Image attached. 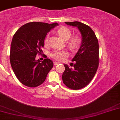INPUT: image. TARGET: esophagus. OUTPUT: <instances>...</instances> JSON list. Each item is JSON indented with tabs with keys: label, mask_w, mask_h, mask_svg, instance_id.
Listing matches in <instances>:
<instances>
[{
	"label": "esophagus",
	"mask_w": 120,
	"mask_h": 120,
	"mask_svg": "<svg viewBox=\"0 0 120 120\" xmlns=\"http://www.w3.org/2000/svg\"><path fill=\"white\" fill-rule=\"evenodd\" d=\"M53 64H54V65H57L59 64V63H58V62H54V63H53Z\"/></svg>",
	"instance_id": "esophagus-1"
}]
</instances>
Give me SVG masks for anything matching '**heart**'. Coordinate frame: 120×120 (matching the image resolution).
Masks as SVG:
<instances>
[{
  "label": "heart",
  "mask_w": 120,
  "mask_h": 120,
  "mask_svg": "<svg viewBox=\"0 0 120 120\" xmlns=\"http://www.w3.org/2000/svg\"><path fill=\"white\" fill-rule=\"evenodd\" d=\"M58 34L62 37L65 41H67V45L71 50H75L80 46L82 43V39L79 36H72V31L70 28L63 26L61 27L57 31ZM45 43H48V36L45 39ZM52 57L59 61H63L68 56V53L65 50H55L52 53Z\"/></svg>",
  "instance_id": "b5f03b06"
}]
</instances>
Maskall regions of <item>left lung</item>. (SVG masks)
<instances>
[{
    "instance_id": "1",
    "label": "left lung",
    "mask_w": 120,
    "mask_h": 120,
    "mask_svg": "<svg viewBox=\"0 0 120 120\" xmlns=\"http://www.w3.org/2000/svg\"><path fill=\"white\" fill-rule=\"evenodd\" d=\"M65 24L77 27L82 34V41L80 49L72 59L74 68L64 64L62 81L71 89H81L91 82L98 68V40L89 26L78 21L65 22Z\"/></svg>"
}]
</instances>
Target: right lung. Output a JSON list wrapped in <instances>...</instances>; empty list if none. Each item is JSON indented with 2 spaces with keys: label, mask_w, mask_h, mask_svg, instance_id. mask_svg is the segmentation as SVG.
I'll return each mask as SVG.
<instances>
[{
  "label": "right lung",
  "mask_w": 120,
  "mask_h": 120,
  "mask_svg": "<svg viewBox=\"0 0 120 120\" xmlns=\"http://www.w3.org/2000/svg\"><path fill=\"white\" fill-rule=\"evenodd\" d=\"M56 26V22H31L21 26L14 34L11 45L10 62L16 77L24 85L30 87L40 86L53 67L50 59L46 58L40 62L36 56L43 52L41 48L47 33Z\"/></svg>",
  "instance_id": "1"
}]
</instances>
